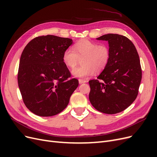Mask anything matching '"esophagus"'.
<instances>
[{
	"mask_svg": "<svg viewBox=\"0 0 157 157\" xmlns=\"http://www.w3.org/2000/svg\"><path fill=\"white\" fill-rule=\"evenodd\" d=\"M87 81L86 80H84V79H79L78 80V82H79V84H82V83H85V82H86Z\"/></svg>",
	"mask_w": 157,
	"mask_h": 157,
	"instance_id": "esophagus-1",
	"label": "esophagus"
}]
</instances>
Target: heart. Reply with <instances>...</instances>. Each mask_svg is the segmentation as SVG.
I'll return each mask as SVG.
<instances>
[{"label": "heart", "instance_id": "heart-1", "mask_svg": "<svg viewBox=\"0 0 157 157\" xmlns=\"http://www.w3.org/2000/svg\"><path fill=\"white\" fill-rule=\"evenodd\" d=\"M111 52L106 44H99L88 39L79 40L72 49H66L62 59L68 67L73 69L82 59L81 66L75 68L72 74L76 77L86 78L92 75L95 71L101 72L105 69L110 60Z\"/></svg>", "mask_w": 157, "mask_h": 157}]
</instances>
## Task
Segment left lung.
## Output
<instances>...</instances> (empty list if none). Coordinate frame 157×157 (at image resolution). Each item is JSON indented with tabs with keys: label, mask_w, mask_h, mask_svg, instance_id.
I'll return each instance as SVG.
<instances>
[{
	"label": "left lung",
	"mask_w": 157,
	"mask_h": 157,
	"mask_svg": "<svg viewBox=\"0 0 157 157\" xmlns=\"http://www.w3.org/2000/svg\"><path fill=\"white\" fill-rule=\"evenodd\" d=\"M96 39L108 41L111 57L97 79L89 81V99L98 111L116 114L129 107L138 94L142 77L139 55L123 35L110 33Z\"/></svg>",
	"instance_id": "1"
}]
</instances>
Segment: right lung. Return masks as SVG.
Returning <instances> with one entry per match:
<instances>
[{
    "instance_id": "obj_1",
    "label": "right lung",
    "mask_w": 157,
    "mask_h": 157,
    "mask_svg": "<svg viewBox=\"0 0 157 157\" xmlns=\"http://www.w3.org/2000/svg\"><path fill=\"white\" fill-rule=\"evenodd\" d=\"M73 40L54 35L31 40L23 50L19 65L17 82L23 101L30 111L40 117H51L67 106L78 80L62 59Z\"/></svg>"
}]
</instances>
